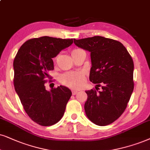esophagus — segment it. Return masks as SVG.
<instances>
[{"mask_svg": "<svg viewBox=\"0 0 150 150\" xmlns=\"http://www.w3.org/2000/svg\"><path fill=\"white\" fill-rule=\"evenodd\" d=\"M77 93V91L72 90V94H73V95H76Z\"/></svg>", "mask_w": 150, "mask_h": 150, "instance_id": "34e87169", "label": "esophagus"}]
</instances>
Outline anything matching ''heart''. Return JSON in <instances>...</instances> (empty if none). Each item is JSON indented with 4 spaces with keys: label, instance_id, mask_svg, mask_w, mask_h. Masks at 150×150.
<instances>
[{
    "label": "heart",
    "instance_id": "b5f03b06",
    "mask_svg": "<svg viewBox=\"0 0 150 150\" xmlns=\"http://www.w3.org/2000/svg\"><path fill=\"white\" fill-rule=\"evenodd\" d=\"M81 49H74L71 51V54L80 50ZM56 57L54 58V62L56 61ZM84 75L81 72L69 71L62 74L59 76V81L63 85L70 88H78L82 85L84 81Z\"/></svg>",
    "mask_w": 150,
    "mask_h": 150
}]
</instances>
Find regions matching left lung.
Segmentation results:
<instances>
[{"label":"left lung","instance_id":"8db88e82","mask_svg":"<svg viewBox=\"0 0 150 150\" xmlns=\"http://www.w3.org/2000/svg\"><path fill=\"white\" fill-rule=\"evenodd\" d=\"M73 40L91 52L89 79L98 86L86 91L87 117L97 125L111 124L124 112L133 92V59L118 41L100 36ZM98 87L102 88L100 92Z\"/></svg>","mask_w":150,"mask_h":150}]
</instances>
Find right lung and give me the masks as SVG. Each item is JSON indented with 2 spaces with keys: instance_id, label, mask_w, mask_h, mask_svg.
<instances>
[{
  "instance_id": "add662e5",
  "label": "right lung",
  "mask_w": 150,
  "mask_h": 150,
  "mask_svg": "<svg viewBox=\"0 0 150 150\" xmlns=\"http://www.w3.org/2000/svg\"><path fill=\"white\" fill-rule=\"evenodd\" d=\"M73 39L41 37L33 38L23 44L14 60V85L28 116L41 126H51L59 122L72 93L60 86L45 90V78L53 71L52 58L69 47ZM52 81V80H49Z\"/></svg>"
}]
</instances>
